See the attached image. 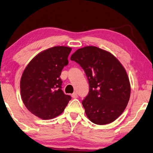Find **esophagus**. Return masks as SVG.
<instances>
[{"instance_id":"obj_1","label":"esophagus","mask_w":153,"mask_h":153,"mask_svg":"<svg viewBox=\"0 0 153 153\" xmlns=\"http://www.w3.org/2000/svg\"><path fill=\"white\" fill-rule=\"evenodd\" d=\"M71 97H73V98H77V93H73V94L71 95Z\"/></svg>"}]
</instances>
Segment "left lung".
<instances>
[{
  "label": "left lung",
  "instance_id": "1",
  "mask_svg": "<svg viewBox=\"0 0 153 153\" xmlns=\"http://www.w3.org/2000/svg\"><path fill=\"white\" fill-rule=\"evenodd\" d=\"M71 60L84 69L89 92L82 102L87 117L98 125L110 124L122 115L131 95L126 70L110 52L94 46L77 49Z\"/></svg>",
  "mask_w": 153,
  "mask_h": 153
}]
</instances>
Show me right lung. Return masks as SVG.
<instances>
[{"label": "right lung", "instance_id": "right-lung-1", "mask_svg": "<svg viewBox=\"0 0 153 153\" xmlns=\"http://www.w3.org/2000/svg\"><path fill=\"white\" fill-rule=\"evenodd\" d=\"M71 48L65 46L47 49L34 57L20 79V94L26 108L40 119L51 120L62 113L69 100L62 88L60 75L68 65Z\"/></svg>", "mask_w": 153, "mask_h": 153}]
</instances>
